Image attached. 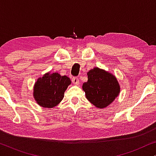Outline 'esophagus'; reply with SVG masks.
Masks as SVG:
<instances>
[{"mask_svg": "<svg viewBox=\"0 0 156 156\" xmlns=\"http://www.w3.org/2000/svg\"><path fill=\"white\" fill-rule=\"evenodd\" d=\"M72 82L74 84L77 85L79 83H80V80H79V78L76 77V76H74V77L72 79Z\"/></svg>", "mask_w": 156, "mask_h": 156, "instance_id": "1", "label": "esophagus"}]
</instances>
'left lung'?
<instances>
[{
    "instance_id": "left-lung-1",
    "label": "left lung",
    "mask_w": 156,
    "mask_h": 156,
    "mask_svg": "<svg viewBox=\"0 0 156 156\" xmlns=\"http://www.w3.org/2000/svg\"><path fill=\"white\" fill-rule=\"evenodd\" d=\"M87 75L88 81L83 84L82 89L87 99L96 107L105 108L118 97L120 86L113 74L95 67Z\"/></svg>"
}]
</instances>
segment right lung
Segmentation results:
<instances>
[{"mask_svg": "<svg viewBox=\"0 0 156 156\" xmlns=\"http://www.w3.org/2000/svg\"><path fill=\"white\" fill-rule=\"evenodd\" d=\"M70 84L71 80L67 76L47 73L35 83L34 97L40 106L52 108L62 100L65 91Z\"/></svg>", "mask_w": 156, "mask_h": 156, "instance_id": "add662e5", "label": "right lung"}]
</instances>
